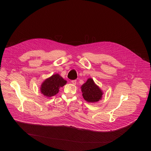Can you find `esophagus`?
<instances>
[{"label":"esophagus","instance_id":"esophagus-1","mask_svg":"<svg viewBox=\"0 0 151 151\" xmlns=\"http://www.w3.org/2000/svg\"><path fill=\"white\" fill-rule=\"evenodd\" d=\"M71 82H72V83L73 84V85H76V80H73V81H71Z\"/></svg>","mask_w":151,"mask_h":151}]
</instances>
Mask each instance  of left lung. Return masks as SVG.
I'll list each match as a JSON object with an SVG mask.
<instances>
[{
    "label": "left lung",
    "mask_w": 151,
    "mask_h": 151,
    "mask_svg": "<svg viewBox=\"0 0 151 151\" xmlns=\"http://www.w3.org/2000/svg\"><path fill=\"white\" fill-rule=\"evenodd\" d=\"M82 96L89 103H95L101 100L103 92L92 78H88L81 87Z\"/></svg>",
    "instance_id": "obj_1"
}]
</instances>
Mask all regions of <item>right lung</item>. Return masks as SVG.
Masks as SVG:
<instances>
[{"label": "right lung", "instance_id": "obj_1", "mask_svg": "<svg viewBox=\"0 0 151 151\" xmlns=\"http://www.w3.org/2000/svg\"><path fill=\"white\" fill-rule=\"evenodd\" d=\"M67 83L58 73L52 75L51 76L44 81L40 85V91L42 95L50 98L56 95L59 92V89Z\"/></svg>", "mask_w": 151, "mask_h": 151}]
</instances>
